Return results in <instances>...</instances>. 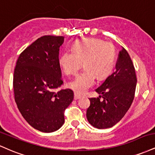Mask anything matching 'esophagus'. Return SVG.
<instances>
[{
	"label": "esophagus",
	"instance_id": "obj_1",
	"mask_svg": "<svg viewBox=\"0 0 155 155\" xmlns=\"http://www.w3.org/2000/svg\"><path fill=\"white\" fill-rule=\"evenodd\" d=\"M81 97V95H79L78 93H76V92L74 93V99H75V100H78V99H79Z\"/></svg>",
	"mask_w": 155,
	"mask_h": 155
}]
</instances>
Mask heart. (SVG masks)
<instances>
[{
    "instance_id": "obj_1",
    "label": "heart",
    "mask_w": 155,
    "mask_h": 155,
    "mask_svg": "<svg viewBox=\"0 0 155 155\" xmlns=\"http://www.w3.org/2000/svg\"><path fill=\"white\" fill-rule=\"evenodd\" d=\"M116 50L111 42L99 38L78 40L72 45L71 51H65L60 55L59 65L64 74L75 75L81 66L84 69L68 87L76 93H84L97 79H102L111 74L114 66Z\"/></svg>"
}]
</instances>
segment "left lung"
I'll use <instances>...</instances> for the list:
<instances>
[{"label":"left lung","instance_id":"obj_1","mask_svg":"<svg viewBox=\"0 0 155 155\" xmlns=\"http://www.w3.org/2000/svg\"><path fill=\"white\" fill-rule=\"evenodd\" d=\"M137 79L134 65L127 51L122 47L115 70L95 92L99 97L90 98L87 118L98 129L109 128L120 122L128 111L134 99ZM102 97L103 100H101Z\"/></svg>","mask_w":155,"mask_h":155}]
</instances>
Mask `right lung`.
Masks as SVG:
<instances>
[{"label":"right lung","instance_id":"1","mask_svg":"<svg viewBox=\"0 0 155 155\" xmlns=\"http://www.w3.org/2000/svg\"><path fill=\"white\" fill-rule=\"evenodd\" d=\"M63 36L44 35L21 53L14 73L13 87L19 111L30 125L41 132L58 130L65 122L64 111L74 100L63 84L59 51Z\"/></svg>","mask_w":155,"mask_h":155}]
</instances>
